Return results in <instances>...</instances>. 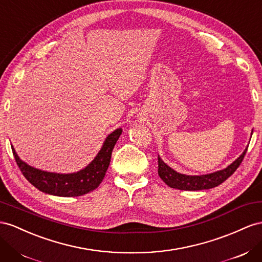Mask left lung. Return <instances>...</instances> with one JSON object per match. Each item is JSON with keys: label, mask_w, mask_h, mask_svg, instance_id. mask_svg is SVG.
I'll use <instances>...</instances> for the list:
<instances>
[{"label": "left lung", "mask_w": 262, "mask_h": 262, "mask_svg": "<svg viewBox=\"0 0 262 262\" xmlns=\"http://www.w3.org/2000/svg\"><path fill=\"white\" fill-rule=\"evenodd\" d=\"M248 147L246 148L244 153L232 163L222 171H218L211 174L201 175V176H192V175H184L175 172L169 166H167L163 161L158 157V163H159V175L160 178L165 182V184L169 187L182 189V190H201V189H209L221 185L223 182L227 180L229 176L235 173L236 169L242 164V162L245 158L246 152Z\"/></svg>", "instance_id": "obj_1"}]
</instances>
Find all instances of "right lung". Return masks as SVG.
Listing matches in <instances>:
<instances>
[{"label": "right lung", "instance_id": "1", "mask_svg": "<svg viewBox=\"0 0 262 262\" xmlns=\"http://www.w3.org/2000/svg\"><path fill=\"white\" fill-rule=\"evenodd\" d=\"M121 133V129H117L110 133L95 160L81 171L73 174H57L40 171L19 160L13 146L12 151L20 172L33 186L46 194L75 197L87 194L100 185L110 164L112 150Z\"/></svg>", "mask_w": 262, "mask_h": 262}]
</instances>
